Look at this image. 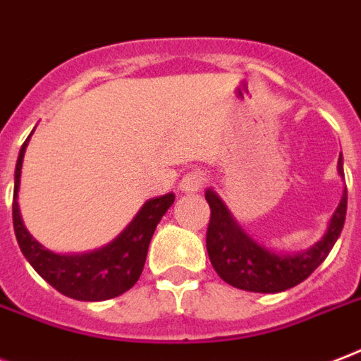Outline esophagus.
<instances>
[{"mask_svg": "<svg viewBox=\"0 0 361 361\" xmlns=\"http://www.w3.org/2000/svg\"><path fill=\"white\" fill-rule=\"evenodd\" d=\"M206 181H208V176H206L204 170H191L181 178L180 189L183 192H197L206 185Z\"/></svg>", "mask_w": 361, "mask_h": 361, "instance_id": "34e87169", "label": "esophagus"}]
</instances>
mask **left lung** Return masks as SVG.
<instances>
[{"label":"left lung","mask_w":361,"mask_h":361,"mask_svg":"<svg viewBox=\"0 0 361 361\" xmlns=\"http://www.w3.org/2000/svg\"><path fill=\"white\" fill-rule=\"evenodd\" d=\"M343 176V157L337 162ZM210 204V224L206 231V250L216 272L227 284L255 293H279L301 284L327 257L339 238L346 216V191L343 192L327 233L318 244L297 255L274 254L252 240L236 225L229 210L214 191H206Z\"/></svg>","instance_id":"obj_1"}]
</instances>
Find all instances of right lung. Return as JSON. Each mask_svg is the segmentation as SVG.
I'll list each match as a JSON object with an SVG mask.
<instances>
[{
	"mask_svg": "<svg viewBox=\"0 0 361 361\" xmlns=\"http://www.w3.org/2000/svg\"><path fill=\"white\" fill-rule=\"evenodd\" d=\"M27 140L22 144L18 153L15 192H13V227L24 257L30 261V265L34 267L41 279L47 280L54 290L77 301H106L130 290L144 271L151 236L155 233L161 217L174 202V192L147 200L130 225L111 244L90 254H52L41 246L39 242L34 240L26 227L22 225L18 202H16L18 185H20L22 159H24Z\"/></svg>",
	"mask_w": 361,
	"mask_h": 361,
	"instance_id": "obj_1",
	"label": "right lung"
}]
</instances>
